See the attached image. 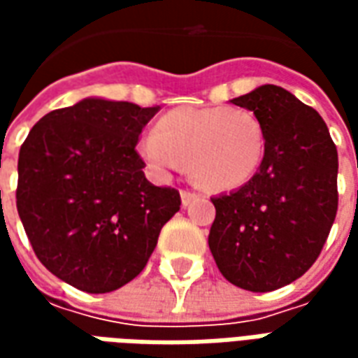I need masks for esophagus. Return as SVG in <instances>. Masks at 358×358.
Listing matches in <instances>:
<instances>
[{
	"instance_id": "esophagus-1",
	"label": "esophagus",
	"mask_w": 358,
	"mask_h": 358,
	"mask_svg": "<svg viewBox=\"0 0 358 358\" xmlns=\"http://www.w3.org/2000/svg\"><path fill=\"white\" fill-rule=\"evenodd\" d=\"M180 197H182V207H187V205H192V201H194L197 195H195L194 192H187V189H184V192L180 194Z\"/></svg>"
}]
</instances>
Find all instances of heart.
Instances as JSON below:
<instances>
[{"mask_svg":"<svg viewBox=\"0 0 358 358\" xmlns=\"http://www.w3.org/2000/svg\"><path fill=\"white\" fill-rule=\"evenodd\" d=\"M261 120L234 107H178L161 117L157 132L140 141V155L159 174L178 171L187 161L197 184L232 192L253 178L263 163Z\"/></svg>","mask_w":358,"mask_h":358,"instance_id":"obj_1","label":"heart"}]
</instances>
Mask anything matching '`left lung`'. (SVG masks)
<instances>
[{"mask_svg":"<svg viewBox=\"0 0 358 358\" xmlns=\"http://www.w3.org/2000/svg\"><path fill=\"white\" fill-rule=\"evenodd\" d=\"M230 101L253 110L266 143L255 176L210 199L209 248L228 282L272 292L303 276L322 251L338 213V149L322 117L280 86Z\"/></svg>","mask_w":358,"mask_h":358,"instance_id":"left-lung-1","label":"left lung"}]
</instances>
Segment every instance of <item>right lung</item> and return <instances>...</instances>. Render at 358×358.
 <instances>
[{"mask_svg": "<svg viewBox=\"0 0 358 358\" xmlns=\"http://www.w3.org/2000/svg\"><path fill=\"white\" fill-rule=\"evenodd\" d=\"M155 107L86 97L32 126L19 153L17 210L40 263L88 293L140 274L180 210L174 187L153 186L136 153Z\"/></svg>", "mask_w": 358, "mask_h": 358, "instance_id": "right-lung-1", "label": "right lung"}]
</instances>
